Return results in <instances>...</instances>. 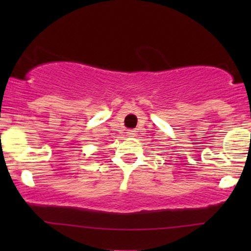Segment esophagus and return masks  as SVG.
<instances>
[{
    "instance_id": "obj_1",
    "label": "esophagus",
    "mask_w": 251,
    "mask_h": 251,
    "mask_svg": "<svg viewBox=\"0 0 251 251\" xmlns=\"http://www.w3.org/2000/svg\"><path fill=\"white\" fill-rule=\"evenodd\" d=\"M126 133H127L128 137H134V135H135V131H134V129H128V131L126 132Z\"/></svg>"
}]
</instances>
